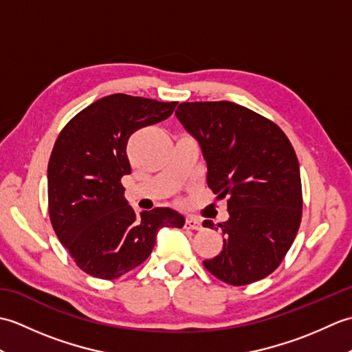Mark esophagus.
Segmentation results:
<instances>
[{"label":"esophagus","instance_id":"esophagus-1","mask_svg":"<svg viewBox=\"0 0 352 352\" xmlns=\"http://www.w3.org/2000/svg\"><path fill=\"white\" fill-rule=\"evenodd\" d=\"M184 227L188 228V230H203V226H201V221L199 219H197V218H193V216H189V218H186V223H184Z\"/></svg>","mask_w":352,"mask_h":352}]
</instances>
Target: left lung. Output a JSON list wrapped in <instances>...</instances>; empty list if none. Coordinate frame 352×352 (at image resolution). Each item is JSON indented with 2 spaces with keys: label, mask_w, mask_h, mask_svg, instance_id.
Instances as JSON below:
<instances>
[{
  "label": "left lung",
  "mask_w": 352,
  "mask_h": 352,
  "mask_svg": "<svg viewBox=\"0 0 352 352\" xmlns=\"http://www.w3.org/2000/svg\"><path fill=\"white\" fill-rule=\"evenodd\" d=\"M175 116L198 142L208 188L227 199L228 219L218 226L223 248L204 266L233 286L265 278L281 263L301 222L294 146L280 126L236 102H182ZM203 226L214 228L213 221Z\"/></svg>",
  "instance_id": "left-lung-1"
}]
</instances>
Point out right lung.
Here are the masks:
<instances>
[{
    "mask_svg": "<svg viewBox=\"0 0 352 352\" xmlns=\"http://www.w3.org/2000/svg\"><path fill=\"white\" fill-rule=\"evenodd\" d=\"M175 106L113 94L81 110L58 134L48 163L50 218L86 274L115 280L146 260L160 228L184 226V216L168 207L138 214L121 183L131 174L125 153L131 134L164 121Z\"/></svg>",
    "mask_w": 352,
    "mask_h": 352,
    "instance_id": "add662e5",
    "label": "right lung"
}]
</instances>
